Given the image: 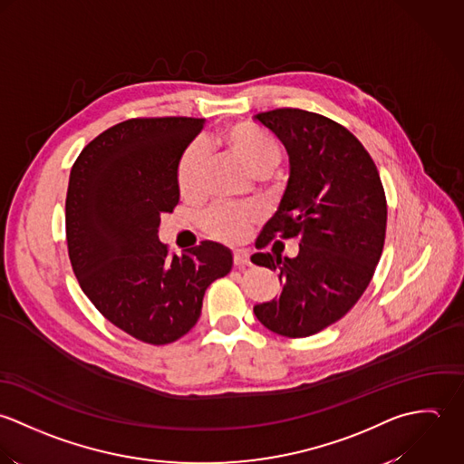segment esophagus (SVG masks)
Segmentation results:
<instances>
[{"label":"esophagus","instance_id":"esophagus-1","mask_svg":"<svg viewBox=\"0 0 464 464\" xmlns=\"http://www.w3.org/2000/svg\"><path fill=\"white\" fill-rule=\"evenodd\" d=\"M233 264L237 266V267H246V266H249L251 262H249V255L246 253V251H235L233 253Z\"/></svg>","mask_w":464,"mask_h":464}]
</instances>
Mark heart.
I'll list each match as a JSON object with an SVG mask.
<instances>
[{"mask_svg":"<svg viewBox=\"0 0 464 464\" xmlns=\"http://www.w3.org/2000/svg\"><path fill=\"white\" fill-rule=\"evenodd\" d=\"M209 145L224 149L255 178H266L281 160V149L276 138L266 129L251 121H237L209 136ZM176 186L188 202H197L206 193V152L198 145H189L181 154L176 167ZM258 222V213L246 206L217 204L209 208L202 218V231L218 242H244L253 226Z\"/></svg>","mask_w":464,"mask_h":464,"instance_id":"1","label":"heart"}]
</instances>
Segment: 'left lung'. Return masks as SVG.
<instances>
[{"label":"left lung","instance_id":"8db88e82","mask_svg":"<svg viewBox=\"0 0 464 464\" xmlns=\"http://www.w3.org/2000/svg\"><path fill=\"white\" fill-rule=\"evenodd\" d=\"M255 120L285 145L290 178L256 238L258 249L273 246L275 255L251 256L278 271L281 292L253 310L275 334L308 337L344 317L368 288L383 251L385 191L370 152L341 123L295 107ZM283 239L300 242L295 259L280 256Z\"/></svg>","mask_w":464,"mask_h":464}]
</instances>
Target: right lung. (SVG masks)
Here are the masks:
<instances>
[{"instance_id":"1","label":"right lung","mask_w":464,"mask_h":464,"mask_svg":"<svg viewBox=\"0 0 464 464\" xmlns=\"http://www.w3.org/2000/svg\"><path fill=\"white\" fill-rule=\"evenodd\" d=\"M204 120L130 118L90 141L70 174L66 242L96 310L130 337L163 346L200 317L206 288L231 271V251L200 242L181 256L158 238L179 202L176 167Z\"/></svg>"}]
</instances>
